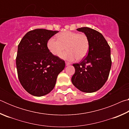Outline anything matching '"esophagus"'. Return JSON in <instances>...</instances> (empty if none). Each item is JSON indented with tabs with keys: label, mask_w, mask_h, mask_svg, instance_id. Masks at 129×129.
<instances>
[{
	"label": "esophagus",
	"mask_w": 129,
	"mask_h": 129,
	"mask_svg": "<svg viewBox=\"0 0 129 129\" xmlns=\"http://www.w3.org/2000/svg\"><path fill=\"white\" fill-rule=\"evenodd\" d=\"M65 64H66V66H68V65H69L71 64L68 62H65Z\"/></svg>",
	"instance_id": "obj_1"
}]
</instances>
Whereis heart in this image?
Returning <instances> with one entry per match:
<instances>
[{"mask_svg": "<svg viewBox=\"0 0 129 129\" xmlns=\"http://www.w3.org/2000/svg\"><path fill=\"white\" fill-rule=\"evenodd\" d=\"M47 47L54 56L60 55L64 49L67 51L61 55L63 59L72 61L76 58L80 60L86 56L89 49V40L85 34L65 31L57 35V40L53 38L49 39Z\"/></svg>", "mask_w": 129, "mask_h": 129, "instance_id": "heart-1", "label": "heart"}]
</instances>
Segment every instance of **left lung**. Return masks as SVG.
<instances>
[{"label": "left lung", "instance_id": "obj_1", "mask_svg": "<svg viewBox=\"0 0 129 129\" xmlns=\"http://www.w3.org/2000/svg\"><path fill=\"white\" fill-rule=\"evenodd\" d=\"M77 30L88 37L89 49L88 55L81 61L73 64L75 73L72 82L80 91L93 93L101 89L108 78L112 66L110 47L97 30L88 27Z\"/></svg>", "mask_w": 129, "mask_h": 129}]
</instances>
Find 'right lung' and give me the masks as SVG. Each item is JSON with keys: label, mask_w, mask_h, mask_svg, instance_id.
<instances>
[{"label": "right lung", "mask_w": 129, "mask_h": 129, "mask_svg": "<svg viewBox=\"0 0 129 129\" xmlns=\"http://www.w3.org/2000/svg\"><path fill=\"white\" fill-rule=\"evenodd\" d=\"M57 32L45 29L30 30L18 45L16 64L19 80L24 89L34 96L51 92L65 68L64 61L53 55L47 47L48 41Z\"/></svg>", "instance_id": "obj_1"}]
</instances>
